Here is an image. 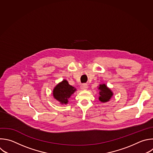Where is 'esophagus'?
Here are the masks:
<instances>
[{
	"mask_svg": "<svg viewBox=\"0 0 153 153\" xmlns=\"http://www.w3.org/2000/svg\"><path fill=\"white\" fill-rule=\"evenodd\" d=\"M88 87V84H86V83H83L81 85V89L83 90L87 89Z\"/></svg>",
	"mask_w": 153,
	"mask_h": 153,
	"instance_id": "esophagus-1",
	"label": "esophagus"
}]
</instances>
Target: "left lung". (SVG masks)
Here are the masks:
<instances>
[{
  "instance_id": "obj_1",
  "label": "left lung",
  "mask_w": 153,
  "mask_h": 153,
  "mask_svg": "<svg viewBox=\"0 0 153 153\" xmlns=\"http://www.w3.org/2000/svg\"><path fill=\"white\" fill-rule=\"evenodd\" d=\"M98 89L100 90L99 100L101 102H106L111 99L113 95L112 92L106 86L105 84L100 85Z\"/></svg>"
}]
</instances>
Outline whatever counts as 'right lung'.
Masks as SVG:
<instances>
[{
  "instance_id": "obj_1",
  "label": "right lung",
  "mask_w": 153,
  "mask_h": 153,
  "mask_svg": "<svg viewBox=\"0 0 153 153\" xmlns=\"http://www.w3.org/2000/svg\"><path fill=\"white\" fill-rule=\"evenodd\" d=\"M76 89L70 85L66 80H64L54 88L53 94L55 99L62 104H67L68 99Z\"/></svg>"
}]
</instances>
